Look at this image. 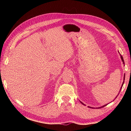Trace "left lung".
<instances>
[{"label":"left lung","mask_w":131,"mask_h":131,"mask_svg":"<svg viewBox=\"0 0 131 131\" xmlns=\"http://www.w3.org/2000/svg\"><path fill=\"white\" fill-rule=\"evenodd\" d=\"M121 59H122V61H123V63L124 64V60H123V57H122V56L121 55ZM124 79H125V75H124ZM124 81H123V84H122V87H121V89H122V87H123V84H124ZM80 102H81L82 103V104H83V105H84V104H83V103H82L81 101H80ZM106 105H104V106H102V107H99V108H101V107H104L105 106H106ZM89 107H91V108H92L91 107H90V106H88Z\"/></svg>","instance_id":"8db88e82"}]
</instances>
